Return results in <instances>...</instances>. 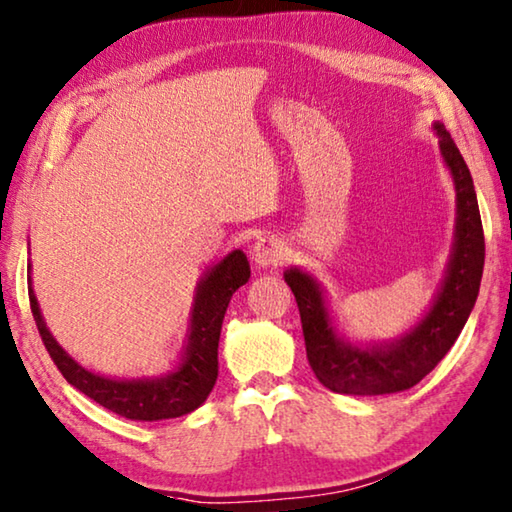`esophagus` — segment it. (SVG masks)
<instances>
[{"instance_id": "obj_1", "label": "esophagus", "mask_w": 512, "mask_h": 512, "mask_svg": "<svg viewBox=\"0 0 512 512\" xmlns=\"http://www.w3.org/2000/svg\"><path fill=\"white\" fill-rule=\"evenodd\" d=\"M285 254H288V247H285V242L276 236H265L261 238L254 245V251H251V258H254V263L258 267H276L283 263Z\"/></svg>"}]
</instances>
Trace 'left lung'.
I'll return each instance as SVG.
<instances>
[{
  "label": "left lung",
  "mask_w": 512,
  "mask_h": 512,
  "mask_svg": "<svg viewBox=\"0 0 512 512\" xmlns=\"http://www.w3.org/2000/svg\"><path fill=\"white\" fill-rule=\"evenodd\" d=\"M443 164L456 191V222L450 258L432 306L407 333L387 342H357L337 330L324 285L292 265L283 272L301 312L303 337L319 382L346 396H384L418 384L454 346L479 297L486 258L481 213L470 168L443 123L434 121Z\"/></svg>",
  "instance_id": "8db88e82"
}]
</instances>
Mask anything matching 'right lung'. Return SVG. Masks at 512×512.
<instances>
[{"mask_svg":"<svg viewBox=\"0 0 512 512\" xmlns=\"http://www.w3.org/2000/svg\"><path fill=\"white\" fill-rule=\"evenodd\" d=\"M31 270V263H29ZM251 270L247 256L233 249L222 261L215 263L197 281L193 308L188 315L186 344L173 369L155 378H110L85 369L78 364L56 337L51 335L35 299L29 276V299L35 324L51 360L56 362L65 380L98 405L128 420H166L179 418L204 405L218 378V342L222 319L229 301L240 285L249 281Z\"/></svg>","mask_w":512,"mask_h":512,"instance_id":"add662e5","label":"right lung"}]
</instances>
